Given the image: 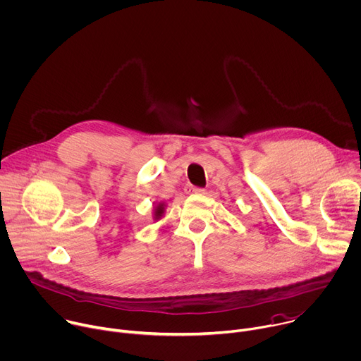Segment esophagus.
<instances>
[{
  "instance_id": "esophagus-1",
  "label": "esophagus",
  "mask_w": 361,
  "mask_h": 361,
  "mask_svg": "<svg viewBox=\"0 0 361 361\" xmlns=\"http://www.w3.org/2000/svg\"><path fill=\"white\" fill-rule=\"evenodd\" d=\"M185 192H186V193H204V189H203V188H196V186L188 185V186L185 188Z\"/></svg>"
}]
</instances>
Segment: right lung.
<instances>
[{
	"instance_id": "add662e5",
	"label": "right lung",
	"mask_w": 361,
	"mask_h": 361,
	"mask_svg": "<svg viewBox=\"0 0 361 361\" xmlns=\"http://www.w3.org/2000/svg\"><path fill=\"white\" fill-rule=\"evenodd\" d=\"M165 212V203H159L157 207H155V212H154V219L158 221L162 218V214Z\"/></svg>"
}]
</instances>
